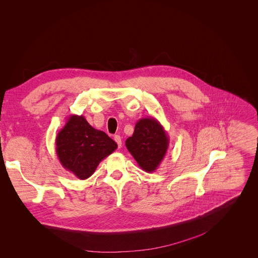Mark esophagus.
Segmentation results:
<instances>
[{
  "mask_svg": "<svg viewBox=\"0 0 258 258\" xmlns=\"http://www.w3.org/2000/svg\"><path fill=\"white\" fill-rule=\"evenodd\" d=\"M114 140H115V142L117 143V145H118L119 148L121 147V144H122V142H121V137H120L119 135H115V136H114Z\"/></svg>",
  "mask_w": 258,
  "mask_h": 258,
  "instance_id": "1",
  "label": "esophagus"
}]
</instances>
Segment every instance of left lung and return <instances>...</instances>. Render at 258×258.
Wrapping results in <instances>:
<instances>
[{
    "label": "left lung",
    "instance_id": "1",
    "mask_svg": "<svg viewBox=\"0 0 258 258\" xmlns=\"http://www.w3.org/2000/svg\"><path fill=\"white\" fill-rule=\"evenodd\" d=\"M125 146L141 169L150 173L164 160L169 137L159 120L153 117L141 118L135 125L133 136L125 141Z\"/></svg>",
    "mask_w": 258,
    "mask_h": 258
}]
</instances>
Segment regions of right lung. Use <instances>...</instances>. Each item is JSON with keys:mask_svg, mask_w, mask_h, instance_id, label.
I'll use <instances>...</instances> for the list:
<instances>
[{"mask_svg": "<svg viewBox=\"0 0 258 258\" xmlns=\"http://www.w3.org/2000/svg\"><path fill=\"white\" fill-rule=\"evenodd\" d=\"M116 148V142L105 132L92 127L83 115L68 116L56 137L61 165L80 179L90 177L98 164Z\"/></svg>", "mask_w": 258, "mask_h": 258, "instance_id": "obj_1", "label": "right lung"}]
</instances>
